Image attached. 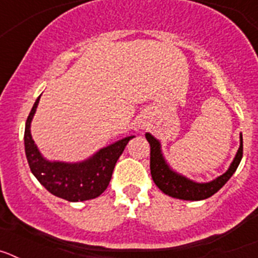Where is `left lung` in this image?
<instances>
[{"instance_id":"1","label":"left lung","mask_w":258,"mask_h":258,"mask_svg":"<svg viewBox=\"0 0 258 258\" xmlns=\"http://www.w3.org/2000/svg\"><path fill=\"white\" fill-rule=\"evenodd\" d=\"M146 140L149 141L150 146H151L150 169H151V175L155 184L164 194L172 198H177V199L203 200L211 198L231 178V175L235 173L241 157H243V138L240 137V147H239L238 154L230 165L229 170L208 183H197V182H192L177 174L166 165L160 151V143L157 140H155L151 134H146Z\"/></svg>"}]
</instances>
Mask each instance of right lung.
<instances>
[{
	"label": "right lung",
	"mask_w": 258,
	"mask_h": 258,
	"mask_svg": "<svg viewBox=\"0 0 258 258\" xmlns=\"http://www.w3.org/2000/svg\"><path fill=\"white\" fill-rule=\"evenodd\" d=\"M38 101L40 97L32 107L24 131V149L31 172L49 192L68 202H84L99 197L111 181L116 161L133 137L104 147L84 163H50L41 156L29 129Z\"/></svg>",
	"instance_id": "add662e5"
}]
</instances>
